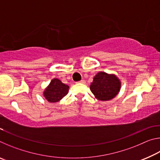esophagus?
<instances>
[{
  "label": "esophagus",
  "mask_w": 160,
  "mask_h": 160,
  "mask_svg": "<svg viewBox=\"0 0 160 160\" xmlns=\"http://www.w3.org/2000/svg\"><path fill=\"white\" fill-rule=\"evenodd\" d=\"M79 83H82V84H85V80H81L80 81H79V82H78Z\"/></svg>",
  "instance_id": "34e87169"
}]
</instances>
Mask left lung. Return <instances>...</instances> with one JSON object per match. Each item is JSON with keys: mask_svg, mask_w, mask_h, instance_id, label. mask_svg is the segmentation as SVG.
I'll return each mask as SVG.
<instances>
[{"mask_svg": "<svg viewBox=\"0 0 160 160\" xmlns=\"http://www.w3.org/2000/svg\"><path fill=\"white\" fill-rule=\"evenodd\" d=\"M90 88L97 99L108 101L117 95L121 88V82L115 75L99 72L94 76Z\"/></svg>", "mask_w": 160, "mask_h": 160, "instance_id": "1", "label": "left lung"}]
</instances>
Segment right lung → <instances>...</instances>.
<instances>
[{
  "label": "right lung",
  "instance_id": "right-lung-1",
  "mask_svg": "<svg viewBox=\"0 0 160 160\" xmlns=\"http://www.w3.org/2000/svg\"><path fill=\"white\" fill-rule=\"evenodd\" d=\"M69 86L61 82L57 78L51 81L44 92V96L48 102L55 103L60 101L68 92Z\"/></svg>",
  "mask_w": 160,
  "mask_h": 160
}]
</instances>
